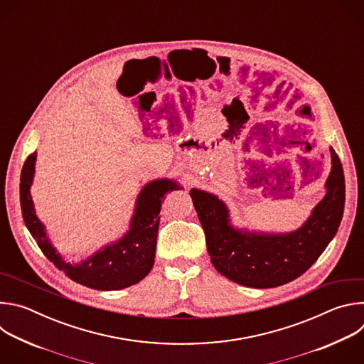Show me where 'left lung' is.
Here are the masks:
<instances>
[{
	"mask_svg": "<svg viewBox=\"0 0 364 364\" xmlns=\"http://www.w3.org/2000/svg\"><path fill=\"white\" fill-rule=\"evenodd\" d=\"M330 154L331 171L324 198L305 223L289 233L233 228L228 205L218 196L190 190L207 252L218 272L243 287L275 288L296 279L317 261L338 230L346 201L341 161L333 146Z\"/></svg>",
	"mask_w": 364,
	"mask_h": 364,
	"instance_id": "left-lung-1",
	"label": "left lung"
}]
</instances>
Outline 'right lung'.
Masks as SVG:
<instances>
[{"label":"right lung","instance_id":"add662e5","mask_svg":"<svg viewBox=\"0 0 364 364\" xmlns=\"http://www.w3.org/2000/svg\"><path fill=\"white\" fill-rule=\"evenodd\" d=\"M36 159L37 152L30 154L23 166L20 203L24 223L48 261L75 282L99 291L122 289L144 279L154 265L163 198L167 193L181 188L178 183L168 178L146 183L136 197L129 230L121 239L103 246L85 261L70 264L51 245L46 228L34 210L30 187L34 178Z\"/></svg>","mask_w":364,"mask_h":364}]
</instances>
